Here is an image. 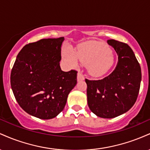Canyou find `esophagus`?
I'll return each mask as SVG.
<instances>
[{
  "instance_id": "34e87169",
  "label": "esophagus",
  "mask_w": 150,
  "mask_h": 150,
  "mask_svg": "<svg viewBox=\"0 0 150 150\" xmlns=\"http://www.w3.org/2000/svg\"><path fill=\"white\" fill-rule=\"evenodd\" d=\"M85 80V77L82 75L81 72L79 71L78 73H77V81H82Z\"/></svg>"
}]
</instances>
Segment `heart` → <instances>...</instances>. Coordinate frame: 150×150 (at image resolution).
<instances>
[{
	"label": "heart",
	"instance_id": "heart-1",
	"mask_svg": "<svg viewBox=\"0 0 150 150\" xmlns=\"http://www.w3.org/2000/svg\"><path fill=\"white\" fill-rule=\"evenodd\" d=\"M63 58L73 65H77L79 61L87 65L89 73L94 77H100L107 73L114 64V57L111 49L101 42L85 44L76 53L65 52Z\"/></svg>",
	"mask_w": 150,
	"mask_h": 150
}]
</instances>
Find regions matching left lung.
Instances as JSON below:
<instances>
[{
	"mask_svg": "<svg viewBox=\"0 0 150 150\" xmlns=\"http://www.w3.org/2000/svg\"><path fill=\"white\" fill-rule=\"evenodd\" d=\"M118 61L115 70L99 80L87 83V104L96 116L113 118L129 111L135 103L140 90L142 74L140 65L128 44L108 39Z\"/></svg>",
	"mask_w": 150,
	"mask_h": 150,
	"instance_id": "left-lung-1",
	"label": "left lung"
}]
</instances>
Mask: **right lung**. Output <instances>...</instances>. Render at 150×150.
I'll return each instance as SVG.
<instances>
[{
    "instance_id": "add662e5",
    "label": "right lung",
    "mask_w": 150,
    "mask_h": 150,
    "mask_svg": "<svg viewBox=\"0 0 150 150\" xmlns=\"http://www.w3.org/2000/svg\"><path fill=\"white\" fill-rule=\"evenodd\" d=\"M64 39H43L27 44L12 69L10 84L17 101L25 112L40 119L57 116L77 84V72H64L60 66Z\"/></svg>"
}]
</instances>
